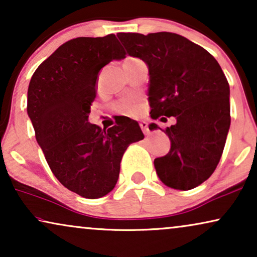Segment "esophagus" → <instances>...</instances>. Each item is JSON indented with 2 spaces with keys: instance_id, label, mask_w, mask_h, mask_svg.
I'll return each instance as SVG.
<instances>
[{
  "instance_id": "34e87169",
  "label": "esophagus",
  "mask_w": 257,
  "mask_h": 257,
  "mask_svg": "<svg viewBox=\"0 0 257 257\" xmlns=\"http://www.w3.org/2000/svg\"><path fill=\"white\" fill-rule=\"evenodd\" d=\"M140 127H142V130H143V132L145 133V135H149L150 133V128H149V124H147L146 121H142L140 122Z\"/></svg>"
}]
</instances>
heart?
Instances as JSON below:
<instances>
[{"label": "heart", "mask_w": 257, "mask_h": 257, "mask_svg": "<svg viewBox=\"0 0 257 257\" xmlns=\"http://www.w3.org/2000/svg\"><path fill=\"white\" fill-rule=\"evenodd\" d=\"M137 58H127L125 62L128 61H135ZM144 107L143 100L138 97H128L124 98V99L119 100L117 104L114 105L115 111L119 113L125 114V115H136L142 112Z\"/></svg>", "instance_id": "heart-1"}]
</instances>
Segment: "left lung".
Returning a JSON list of instances; mask_svg holds the SVG:
<instances>
[{
  "label": "left lung",
  "instance_id": "left-lung-1",
  "mask_svg": "<svg viewBox=\"0 0 257 257\" xmlns=\"http://www.w3.org/2000/svg\"><path fill=\"white\" fill-rule=\"evenodd\" d=\"M117 36L130 56L149 66L151 117L177 119L164 130L171 150L154 159L158 177L171 188H195L215 171L229 131V84L222 69L208 51L178 34Z\"/></svg>",
  "mask_w": 257,
  "mask_h": 257
}]
</instances>
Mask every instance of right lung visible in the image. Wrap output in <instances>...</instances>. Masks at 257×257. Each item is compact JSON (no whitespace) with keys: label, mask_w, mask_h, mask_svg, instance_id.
Here are the masks:
<instances>
[{"label":"right lung","mask_w":257,"mask_h":257,"mask_svg":"<svg viewBox=\"0 0 257 257\" xmlns=\"http://www.w3.org/2000/svg\"><path fill=\"white\" fill-rule=\"evenodd\" d=\"M122 58L113 34L77 37L45 59L29 83L28 115L49 167L64 187L86 199L114 188L122 154L144 139L138 122L127 117L107 130L89 122L98 73Z\"/></svg>","instance_id":"obj_1"}]
</instances>
